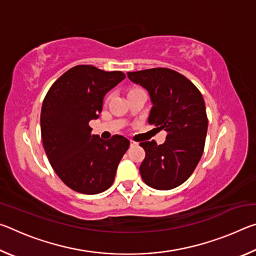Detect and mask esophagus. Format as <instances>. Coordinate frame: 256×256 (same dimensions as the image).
<instances>
[{
	"label": "esophagus",
	"instance_id": "34e87169",
	"mask_svg": "<svg viewBox=\"0 0 256 256\" xmlns=\"http://www.w3.org/2000/svg\"><path fill=\"white\" fill-rule=\"evenodd\" d=\"M138 144L136 141H133V140H130V146H136Z\"/></svg>",
	"mask_w": 256,
	"mask_h": 256
}]
</instances>
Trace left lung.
Instances as JSON below:
<instances>
[{
  "label": "left lung",
  "mask_w": 256,
  "mask_h": 256,
  "mask_svg": "<svg viewBox=\"0 0 256 256\" xmlns=\"http://www.w3.org/2000/svg\"><path fill=\"white\" fill-rule=\"evenodd\" d=\"M128 79L148 92L152 108L148 122L167 132L157 144L141 142L146 158L140 166L144 183L156 190L175 188L192 175L204 149L206 104L188 78L166 68L128 72Z\"/></svg>",
  "instance_id": "left-lung-1"
}]
</instances>
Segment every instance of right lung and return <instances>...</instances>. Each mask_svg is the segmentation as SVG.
<instances>
[{
  "mask_svg": "<svg viewBox=\"0 0 256 256\" xmlns=\"http://www.w3.org/2000/svg\"><path fill=\"white\" fill-rule=\"evenodd\" d=\"M124 79L120 71L76 66L54 82L44 99L40 130L45 152L58 176L76 192L106 190L128 149L126 138L105 141L92 136L89 126L99 118L106 94Z\"/></svg>",
  "mask_w": 256,
  "mask_h": 256,
  "instance_id": "add662e5",
  "label": "right lung"
}]
</instances>
